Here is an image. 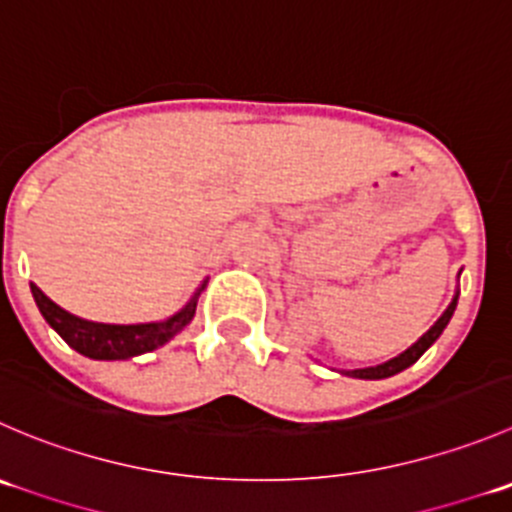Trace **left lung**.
<instances>
[{"instance_id":"left-lung-1","label":"left lung","mask_w":512,"mask_h":512,"mask_svg":"<svg viewBox=\"0 0 512 512\" xmlns=\"http://www.w3.org/2000/svg\"><path fill=\"white\" fill-rule=\"evenodd\" d=\"M458 295H460V290H455L453 300H450V305L445 307L443 315L435 320V325L430 327V330L425 332L423 337H418V342H413L408 350L400 352L398 357H393V360H388V362H380V365L360 367V370H342V372H345V375H350V377H360V380H382V377H393V375H398V372H403L405 367H410L413 362H418L420 355H423V352L428 350V347L433 345V342L438 340L440 335H443V330L448 327L450 317H453L455 307H458Z\"/></svg>"}]
</instances>
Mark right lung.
<instances>
[{"mask_svg":"<svg viewBox=\"0 0 512 512\" xmlns=\"http://www.w3.org/2000/svg\"><path fill=\"white\" fill-rule=\"evenodd\" d=\"M205 285L207 280L197 287L195 295L175 315L157 322H137V325H114V322L84 320V317L72 315L64 307H59L57 302L49 300L34 282L29 287H32V297L37 302L42 317L47 320V325L72 350H77L84 357H92V360H130V357L145 355V352L167 345L177 332L185 330L192 322V317H195L197 297L205 290Z\"/></svg>","mask_w":512,"mask_h":512,"instance_id":"obj_1","label":"right lung"}]
</instances>
